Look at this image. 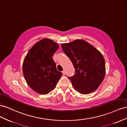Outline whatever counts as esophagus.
I'll list each match as a JSON object with an SVG mask.
<instances>
[{"instance_id":"esophagus-1","label":"esophagus","mask_w":127,"mask_h":127,"mask_svg":"<svg viewBox=\"0 0 127 127\" xmlns=\"http://www.w3.org/2000/svg\"><path fill=\"white\" fill-rule=\"evenodd\" d=\"M62 73H63V75H65V71L64 70V71H62Z\"/></svg>"}]
</instances>
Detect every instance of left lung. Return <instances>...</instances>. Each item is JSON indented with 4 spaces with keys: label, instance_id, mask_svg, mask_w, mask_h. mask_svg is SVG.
I'll return each instance as SVG.
<instances>
[{
    "label": "left lung",
    "instance_id": "1",
    "mask_svg": "<svg viewBox=\"0 0 127 127\" xmlns=\"http://www.w3.org/2000/svg\"><path fill=\"white\" fill-rule=\"evenodd\" d=\"M61 46L75 68V73L68 78L74 88L81 94L95 91L105 75V63L102 54L82 39L62 43Z\"/></svg>",
    "mask_w": 127,
    "mask_h": 127
}]
</instances>
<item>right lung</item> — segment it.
I'll list each match as a JSON object with an SVG mask.
<instances>
[{"mask_svg":"<svg viewBox=\"0 0 127 127\" xmlns=\"http://www.w3.org/2000/svg\"><path fill=\"white\" fill-rule=\"evenodd\" d=\"M59 48V44L45 38L32 47L24 58L23 73L30 87L42 95L53 90L62 75L57 70L52 56Z\"/></svg>","mask_w":127,"mask_h":127,"instance_id":"obj_1","label":"right lung"}]
</instances>
